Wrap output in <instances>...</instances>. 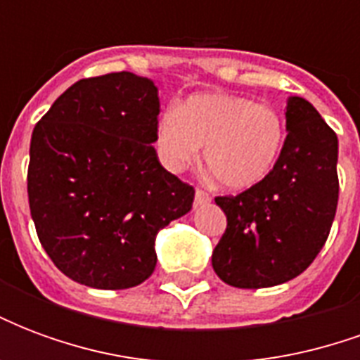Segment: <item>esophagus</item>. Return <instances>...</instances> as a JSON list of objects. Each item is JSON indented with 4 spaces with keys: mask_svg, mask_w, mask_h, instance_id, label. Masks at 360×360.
Segmentation results:
<instances>
[{
    "mask_svg": "<svg viewBox=\"0 0 360 360\" xmlns=\"http://www.w3.org/2000/svg\"><path fill=\"white\" fill-rule=\"evenodd\" d=\"M210 200H212L210 195H208L206 191H202V188H196V193H195V204H196V206H200V204H208Z\"/></svg>",
    "mask_w": 360,
    "mask_h": 360,
    "instance_id": "esophagus-1",
    "label": "esophagus"
}]
</instances>
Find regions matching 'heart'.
I'll list each match as a JSON object with an SVG mask.
<instances>
[{"label":"heart","instance_id":"obj_1","mask_svg":"<svg viewBox=\"0 0 360 360\" xmlns=\"http://www.w3.org/2000/svg\"><path fill=\"white\" fill-rule=\"evenodd\" d=\"M278 110L250 98L196 94L158 119V154L167 169L181 172L198 158L218 185L245 191L262 183L276 167L285 142Z\"/></svg>","mask_w":360,"mask_h":360}]
</instances>
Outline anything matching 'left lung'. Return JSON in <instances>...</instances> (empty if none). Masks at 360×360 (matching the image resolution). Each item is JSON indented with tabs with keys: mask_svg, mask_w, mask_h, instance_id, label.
Returning <instances> with one entry per match:
<instances>
[{
	"mask_svg": "<svg viewBox=\"0 0 360 360\" xmlns=\"http://www.w3.org/2000/svg\"><path fill=\"white\" fill-rule=\"evenodd\" d=\"M285 117L289 133L270 175L239 195L216 196L227 227L212 266L233 287L297 278L324 247L335 218L338 136L304 98H289Z\"/></svg>",
	"mask_w": 360,
	"mask_h": 360,
	"instance_id": "obj_1",
	"label": "left lung"
}]
</instances>
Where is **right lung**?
<instances>
[{
    "instance_id": "1",
    "label": "right lung",
    "mask_w": 360,
    "mask_h": 360,
    "mask_svg": "<svg viewBox=\"0 0 360 360\" xmlns=\"http://www.w3.org/2000/svg\"><path fill=\"white\" fill-rule=\"evenodd\" d=\"M154 82L90 77L51 103L30 141L27 187L36 233L82 285L129 289L156 268L158 231L193 208L195 188L162 167Z\"/></svg>"
}]
</instances>
